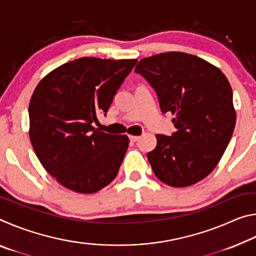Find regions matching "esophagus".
<instances>
[{
	"label": "esophagus",
	"instance_id": "obj_1",
	"mask_svg": "<svg viewBox=\"0 0 256 256\" xmlns=\"http://www.w3.org/2000/svg\"><path fill=\"white\" fill-rule=\"evenodd\" d=\"M128 138L131 141H133V142H136L138 138H140V136H128Z\"/></svg>",
	"mask_w": 256,
	"mask_h": 256
}]
</instances>
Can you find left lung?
Here are the masks:
<instances>
[{
  "label": "left lung",
  "instance_id": "left-lung-1",
  "mask_svg": "<svg viewBox=\"0 0 256 256\" xmlns=\"http://www.w3.org/2000/svg\"><path fill=\"white\" fill-rule=\"evenodd\" d=\"M156 90L176 132L157 134L148 152L154 175L172 188L198 183L214 170L236 124L232 90L226 76L201 58L180 52L142 58L136 66Z\"/></svg>",
  "mask_w": 256,
  "mask_h": 256
}]
</instances>
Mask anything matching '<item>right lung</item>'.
Returning a JSON list of instances; mask_svg holds the SVG:
<instances>
[{
    "mask_svg": "<svg viewBox=\"0 0 256 256\" xmlns=\"http://www.w3.org/2000/svg\"><path fill=\"white\" fill-rule=\"evenodd\" d=\"M138 60L81 58L56 68L34 89L29 136L42 167L76 193L92 194L118 175L128 136L94 126Z\"/></svg>",
    "mask_w": 256,
    "mask_h": 256,
    "instance_id": "1",
    "label": "right lung"
}]
</instances>
